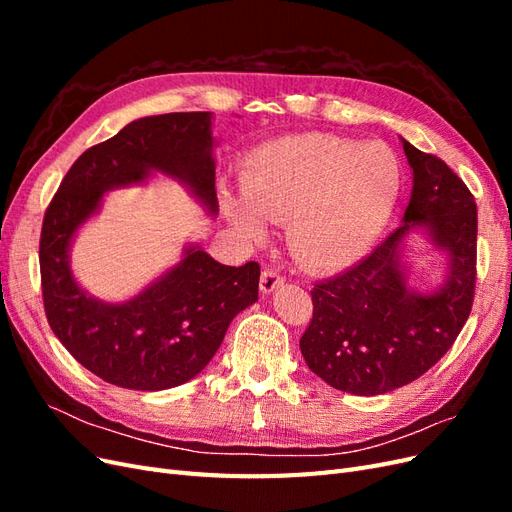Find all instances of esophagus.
<instances>
[{"mask_svg": "<svg viewBox=\"0 0 512 512\" xmlns=\"http://www.w3.org/2000/svg\"><path fill=\"white\" fill-rule=\"evenodd\" d=\"M284 284V277L277 273L275 269H265L260 275V292L262 294H271L275 288H280Z\"/></svg>", "mask_w": 512, "mask_h": 512, "instance_id": "34e87169", "label": "esophagus"}]
</instances>
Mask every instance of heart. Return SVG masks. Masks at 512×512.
<instances>
[{"instance_id":"1","label":"heart","mask_w":512,"mask_h":512,"mask_svg":"<svg viewBox=\"0 0 512 512\" xmlns=\"http://www.w3.org/2000/svg\"><path fill=\"white\" fill-rule=\"evenodd\" d=\"M399 164L382 145L331 134L277 138L256 149L241 194L224 196L230 224L250 243L286 224L292 258L309 271L356 265L378 241L399 196Z\"/></svg>"}]
</instances>
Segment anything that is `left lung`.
<instances>
[{"label":"left lung","instance_id":"left-lung-1","mask_svg":"<svg viewBox=\"0 0 512 512\" xmlns=\"http://www.w3.org/2000/svg\"><path fill=\"white\" fill-rule=\"evenodd\" d=\"M401 143L412 168L401 226L359 265L314 286V316L299 342L307 367L352 395L391 393L421 378L453 346L474 301V196L440 158ZM414 229L447 254L443 284L425 293L407 282L403 250Z\"/></svg>","mask_w":512,"mask_h":512}]
</instances>
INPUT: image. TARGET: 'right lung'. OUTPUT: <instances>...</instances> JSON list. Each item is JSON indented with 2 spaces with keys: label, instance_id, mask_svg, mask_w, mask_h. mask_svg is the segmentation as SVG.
Wrapping results in <instances>:
<instances>
[{
  "label": "right lung",
  "instance_id": "add662e5",
  "mask_svg": "<svg viewBox=\"0 0 512 512\" xmlns=\"http://www.w3.org/2000/svg\"><path fill=\"white\" fill-rule=\"evenodd\" d=\"M211 113H166L128 123L72 164L44 213L40 275L53 333L91 374L132 391L192 380L224 342L232 318L258 301V262L228 267L188 243L183 258L136 297L108 303L76 282L70 247L108 190L153 175L179 181L218 213Z\"/></svg>",
  "mask_w": 512,
  "mask_h": 512
}]
</instances>
